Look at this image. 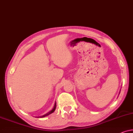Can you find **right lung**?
<instances>
[{"mask_svg":"<svg viewBox=\"0 0 133 133\" xmlns=\"http://www.w3.org/2000/svg\"><path fill=\"white\" fill-rule=\"evenodd\" d=\"M55 108H56V103H55V105H54V108L51 110V111H50L49 112V113H46V115H43V116H40V117H44L46 116H48L49 115H50V114L52 113H53V112H54V111H55Z\"/></svg>","mask_w":133,"mask_h":133,"instance_id":"right-lung-1","label":"right lung"}]
</instances>
